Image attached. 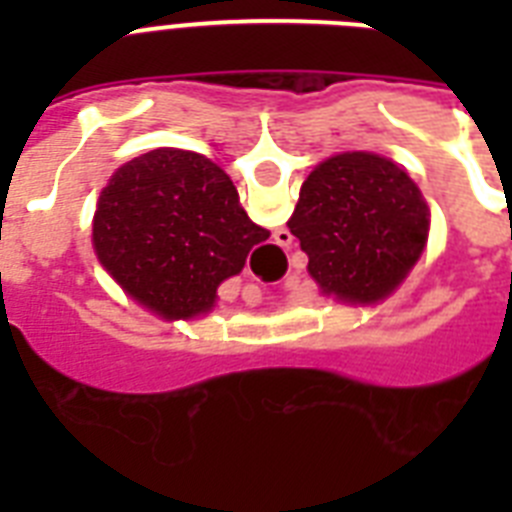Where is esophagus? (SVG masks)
<instances>
[{
	"label": "esophagus",
	"mask_w": 512,
	"mask_h": 512,
	"mask_svg": "<svg viewBox=\"0 0 512 512\" xmlns=\"http://www.w3.org/2000/svg\"><path fill=\"white\" fill-rule=\"evenodd\" d=\"M273 239H276V244H279L281 249H292V244H295V236H292V233H289L287 228H281V231H276V236H273ZM244 297H247V292H244ZM257 300H260V289H257L255 284H252V287H249L247 303H257Z\"/></svg>",
	"instance_id": "esophagus-1"
}]
</instances>
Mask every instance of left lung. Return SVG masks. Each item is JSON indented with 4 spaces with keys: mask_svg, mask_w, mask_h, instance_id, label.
<instances>
[{
    "mask_svg": "<svg viewBox=\"0 0 512 512\" xmlns=\"http://www.w3.org/2000/svg\"><path fill=\"white\" fill-rule=\"evenodd\" d=\"M287 225L327 295L372 303L417 263L428 239V204L398 164L353 151L308 175Z\"/></svg>",
    "mask_w": 512,
    "mask_h": 512,
    "instance_id": "1",
    "label": "left lung"
}]
</instances>
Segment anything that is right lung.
<instances>
[{
  "label": "right lung",
  "mask_w": 512,
  "mask_h": 512,
  "mask_svg": "<svg viewBox=\"0 0 512 512\" xmlns=\"http://www.w3.org/2000/svg\"><path fill=\"white\" fill-rule=\"evenodd\" d=\"M268 231L241 209L231 177L207 156L156 148L116 170L92 223L100 263L140 303L191 319L244 268Z\"/></svg>",
  "instance_id": "add662e5"
}]
</instances>
